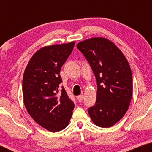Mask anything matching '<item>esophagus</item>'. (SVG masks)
Masks as SVG:
<instances>
[{
  "instance_id": "esophagus-1",
  "label": "esophagus",
  "mask_w": 152,
  "mask_h": 152,
  "mask_svg": "<svg viewBox=\"0 0 152 152\" xmlns=\"http://www.w3.org/2000/svg\"><path fill=\"white\" fill-rule=\"evenodd\" d=\"M84 96L83 95H79V96L77 97V99H78L79 102H82L83 99H84Z\"/></svg>"
}]
</instances>
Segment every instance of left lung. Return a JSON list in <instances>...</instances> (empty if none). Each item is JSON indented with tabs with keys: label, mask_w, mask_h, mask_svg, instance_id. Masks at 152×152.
<instances>
[{
	"label": "left lung",
	"mask_w": 152,
	"mask_h": 152,
	"mask_svg": "<svg viewBox=\"0 0 152 152\" xmlns=\"http://www.w3.org/2000/svg\"><path fill=\"white\" fill-rule=\"evenodd\" d=\"M77 48L90 64L97 82V97L88 112L100 127H110L124 115L132 97V70L126 57L102 37L81 41Z\"/></svg>",
	"instance_id": "8db88e82"
}]
</instances>
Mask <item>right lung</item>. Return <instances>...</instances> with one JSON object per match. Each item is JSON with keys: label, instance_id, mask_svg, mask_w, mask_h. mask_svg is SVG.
Here are the masks:
<instances>
[{"label": "right lung", "instance_id": "obj_1", "mask_svg": "<svg viewBox=\"0 0 152 152\" xmlns=\"http://www.w3.org/2000/svg\"><path fill=\"white\" fill-rule=\"evenodd\" d=\"M75 42L43 47L34 54L23 77L24 104L33 120L52 132L68 125L75 107L62 82L60 70Z\"/></svg>", "mask_w": 152, "mask_h": 152}]
</instances>
